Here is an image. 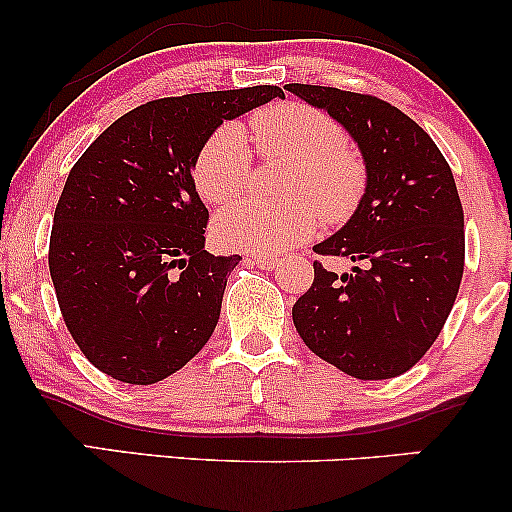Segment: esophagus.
Wrapping results in <instances>:
<instances>
[{
	"instance_id": "1",
	"label": "esophagus",
	"mask_w": 512,
	"mask_h": 512,
	"mask_svg": "<svg viewBox=\"0 0 512 512\" xmlns=\"http://www.w3.org/2000/svg\"><path fill=\"white\" fill-rule=\"evenodd\" d=\"M252 262H255L260 269H274L276 264H279V260L272 255H252Z\"/></svg>"
}]
</instances>
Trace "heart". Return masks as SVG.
Masks as SVG:
<instances>
[{"label":"heart","instance_id":"obj_1","mask_svg":"<svg viewBox=\"0 0 512 512\" xmlns=\"http://www.w3.org/2000/svg\"><path fill=\"white\" fill-rule=\"evenodd\" d=\"M250 132L262 156L293 161L284 207L238 202L214 221L223 248L281 255L301 245L320 226L344 223L366 195L368 173L363 158L349 146L344 127L334 117L303 103H284L252 115ZM195 185L202 199L226 204L243 195L252 173L248 137L238 125H221L209 134L195 161Z\"/></svg>","mask_w":512,"mask_h":512}]
</instances>
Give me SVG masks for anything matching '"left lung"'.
Here are the masks:
<instances>
[{
  "mask_svg": "<svg viewBox=\"0 0 512 512\" xmlns=\"http://www.w3.org/2000/svg\"><path fill=\"white\" fill-rule=\"evenodd\" d=\"M356 139L368 185L342 231L315 245L356 262L354 274L313 262L293 325L313 354L358 380L407 373L436 342L464 272V214L452 170L402 110L368 93L289 84Z\"/></svg>",
  "mask_w": 512,
  "mask_h": 512,
  "instance_id": "left-lung-1",
  "label": "left lung"
}]
</instances>
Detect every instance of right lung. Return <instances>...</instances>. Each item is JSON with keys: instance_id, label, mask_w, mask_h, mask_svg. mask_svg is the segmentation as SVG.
Returning a JSON list of instances; mask_svg holds the SVG:
<instances>
[{"instance_id": "right-lung-1", "label": "right lung", "mask_w": 512, "mask_h": 512, "mask_svg": "<svg viewBox=\"0 0 512 512\" xmlns=\"http://www.w3.org/2000/svg\"><path fill=\"white\" fill-rule=\"evenodd\" d=\"M276 96L279 86L158 98L74 163L52 223L50 276L76 346L110 378L158 383L209 342L240 257L204 250L209 211L192 168L223 120Z\"/></svg>"}]
</instances>
